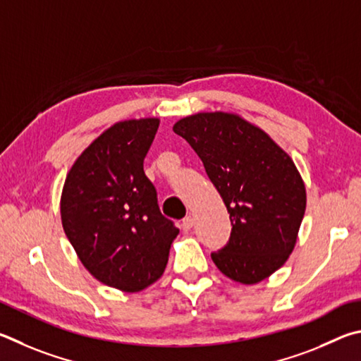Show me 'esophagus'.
<instances>
[{
	"mask_svg": "<svg viewBox=\"0 0 361 361\" xmlns=\"http://www.w3.org/2000/svg\"><path fill=\"white\" fill-rule=\"evenodd\" d=\"M193 226V217H185L184 220H182V224H180V228H182V231H188Z\"/></svg>",
	"mask_w": 361,
	"mask_h": 361,
	"instance_id": "34e87169",
	"label": "esophagus"
}]
</instances>
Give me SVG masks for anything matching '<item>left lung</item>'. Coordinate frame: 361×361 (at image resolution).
<instances>
[{
	"label": "left lung",
	"mask_w": 361,
	"mask_h": 361,
	"mask_svg": "<svg viewBox=\"0 0 361 361\" xmlns=\"http://www.w3.org/2000/svg\"><path fill=\"white\" fill-rule=\"evenodd\" d=\"M173 130L197 152L230 214V239L212 262L245 286L267 279L292 254L306 211L305 182L292 158L235 114L200 112Z\"/></svg>",
	"instance_id": "1"
}]
</instances>
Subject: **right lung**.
<instances>
[{"mask_svg": "<svg viewBox=\"0 0 361 361\" xmlns=\"http://www.w3.org/2000/svg\"><path fill=\"white\" fill-rule=\"evenodd\" d=\"M158 118L125 120L94 139L66 176L61 224L94 279L135 293L158 281L179 230L161 216L144 158Z\"/></svg>", "mask_w": 361, "mask_h": 361, "instance_id": "add662e5", "label": "right lung"}]
</instances>
